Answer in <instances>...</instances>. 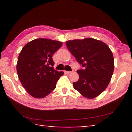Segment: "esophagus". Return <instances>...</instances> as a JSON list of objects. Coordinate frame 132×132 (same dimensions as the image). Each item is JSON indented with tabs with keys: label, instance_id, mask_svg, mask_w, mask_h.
<instances>
[{
	"label": "esophagus",
	"instance_id": "esophagus-1",
	"mask_svg": "<svg viewBox=\"0 0 132 132\" xmlns=\"http://www.w3.org/2000/svg\"><path fill=\"white\" fill-rule=\"evenodd\" d=\"M73 71V70H72V71H66V74L69 75V74H70V73H72Z\"/></svg>",
	"mask_w": 132,
	"mask_h": 132
}]
</instances>
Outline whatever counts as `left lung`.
<instances>
[{"mask_svg": "<svg viewBox=\"0 0 132 132\" xmlns=\"http://www.w3.org/2000/svg\"><path fill=\"white\" fill-rule=\"evenodd\" d=\"M66 46L82 67L77 70L79 79L73 82L75 90L87 98L101 94L110 82L114 69L113 56L108 46L90 38L70 40Z\"/></svg>", "mask_w": 132, "mask_h": 132, "instance_id": "1", "label": "left lung"}]
</instances>
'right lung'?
I'll list each match as a JSON object with an SVG mask.
<instances>
[{
  "instance_id": "obj_1",
  "label": "right lung",
  "mask_w": 132,
  "mask_h": 132,
  "mask_svg": "<svg viewBox=\"0 0 132 132\" xmlns=\"http://www.w3.org/2000/svg\"><path fill=\"white\" fill-rule=\"evenodd\" d=\"M62 42L45 38L32 40L27 44L18 57L17 72L20 81L33 97L42 98L56 88L63 75L53 69L52 55Z\"/></svg>"
}]
</instances>
